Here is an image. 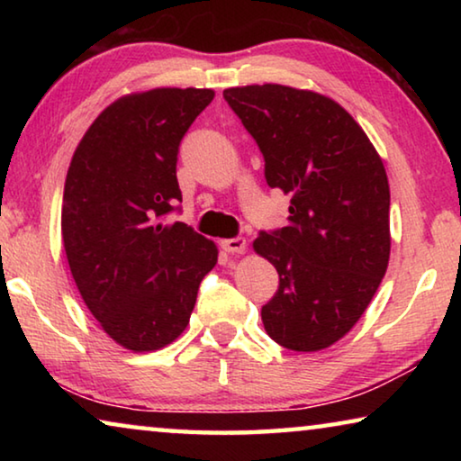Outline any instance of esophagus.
<instances>
[{"label":"esophagus","mask_w":461,"mask_h":461,"mask_svg":"<svg viewBox=\"0 0 461 461\" xmlns=\"http://www.w3.org/2000/svg\"><path fill=\"white\" fill-rule=\"evenodd\" d=\"M221 248L230 254H244L246 252V240L244 238H230L221 241Z\"/></svg>","instance_id":"obj_1"}]
</instances>
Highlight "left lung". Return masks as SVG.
I'll return each instance as SVG.
<instances>
[{
	"label": "left lung",
	"mask_w": 461,
	"mask_h": 461,
	"mask_svg": "<svg viewBox=\"0 0 461 461\" xmlns=\"http://www.w3.org/2000/svg\"><path fill=\"white\" fill-rule=\"evenodd\" d=\"M223 97L258 144L268 186L291 194V223L254 240L278 272L264 330L286 349L319 352L357 323L386 272L384 165L352 115L321 93L267 83Z\"/></svg>",
	"instance_id": "8db88e82"
}]
</instances>
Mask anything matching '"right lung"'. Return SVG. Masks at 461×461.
Here are the masks:
<instances>
[{
	"label": "right lung",
	"instance_id": "right-lung-1",
	"mask_svg": "<svg viewBox=\"0 0 461 461\" xmlns=\"http://www.w3.org/2000/svg\"><path fill=\"white\" fill-rule=\"evenodd\" d=\"M212 89L162 87L105 107L85 131L62 194V244L85 305L131 352L168 346L189 325L217 246L165 215L183 201L176 154Z\"/></svg>",
	"mask_w": 461,
	"mask_h": 461
}]
</instances>
